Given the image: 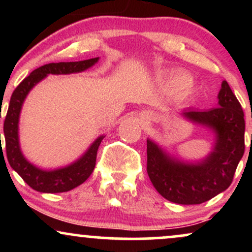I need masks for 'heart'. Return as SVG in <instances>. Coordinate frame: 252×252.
<instances>
[{
  "mask_svg": "<svg viewBox=\"0 0 252 252\" xmlns=\"http://www.w3.org/2000/svg\"><path fill=\"white\" fill-rule=\"evenodd\" d=\"M167 89L170 90H175L178 89L179 94H181V96H186V94H189L190 92V90H192V84H190L189 80H184V78L182 77H175L173 78V79H170L168 84H167Z\"/></svg>",
  "mask_w": 252,
  "mask_h": 252,
  "instance_id": "obj_1",
  "label": "heart"
}]
</instances>
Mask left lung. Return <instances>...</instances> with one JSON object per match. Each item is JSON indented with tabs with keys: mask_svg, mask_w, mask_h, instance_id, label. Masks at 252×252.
<instances>
[{
	"mask_svg": "<svg viewBox=\"0 0 252 252\" xmlns=\"http://www.w3.org/2000/svg\"><path fill=\"white\" fill-rule=\"evenodd\" d=\"M182 116L215 132L212 152L198 162H185L148 138L147 173L164 199L175 204L196 205L224 192L232 182L245 149L244 112L224 80L218 94V108L186 109Z\"/></svg>",
	"mask_w": 252,
	"mask_h": 252,
	"instance_id": "8db88e82",
	"label": "left lung"
}]
</instances>
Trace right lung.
I'll return each instance as SVG.
<instances>
[{"label":"right lung","mask_w":252,"mask_h":252,"mask_svg":"<svg viewBox=\"0 0 252 252\" xmlns=\"http://www.w3.org/2000/svg\"><path fill=\"white\" fill-rule=\"evenodd\" d=\"M99 58L71 63H51L34 70L25 78L11 94L9 108L4 118L3 132L5 141V153L10 167L24 179L32 189L41 193H62L76 189L94 172L96 166L97 150L104 136H99L86 150L82 158L73 163L53 170H45L32 164L22 154L19 142V118L22 104L30 91L37 83L48 74H70L83 72L94 66ZM1 140V134H0ZM1 143V142H0ZM2 147V144H1ZM1 154H3L1 148ZM4 158V156H3Z\"/></svg>","instance_id":"obj_1"}]
</instances>
